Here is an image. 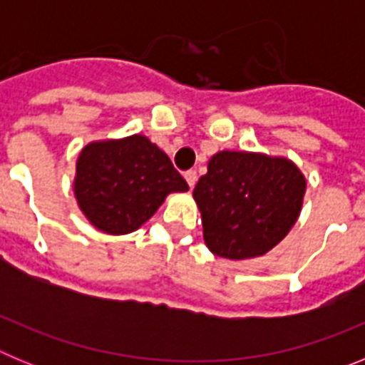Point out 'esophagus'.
Instances as JSON below:
<instances>
[{
	"label": "esophagus",
	"mask_w": 365,
	"mask_h": 365,
	"mask_svg": "<svg viewBox=\"0 0 365 365\" xmlns=\"http://www.w3.org/2000/svg\"><path fill=\"white\" fill-rule=\"evenodd\" d=\"M185 179L186 182H188L190 188H193L195 182H197V173H195V170H188V172H185Z\"/></svg>",
	"instance_id": "esophagus-1"
}]
</instances>
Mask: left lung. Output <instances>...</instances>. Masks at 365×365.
<instances>
[{"mask_svg":"<svg viewBox=\"0 0 365 365\" xmlns=\"http://www.w3.org/2000/svg\"><path fill=\"white\" fill-rule=\"evenodd\" d=\"M305 188V175L285 157L217 151L193 188L208 250L227 259L272 250L298 221Z\"/></svg>","mask_w":365,"mask_h":365,"instance_id":"left-lung-1","label":"left lung"}]
</instances>
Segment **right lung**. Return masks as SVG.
Segmentation results:
<instances>
[{
  "label": "right lung",
  "instance_id": "obj_1",
  "mask_svg": "<svg viewBox=\"0 0 365 365\" xmlns=\"http://www.w3.org/2000/svg\"><path fill=\"white\" fill-rule=\"evenodd\" d=\"M73 190L93 227L122 235L143 227L170 193L188 192V185L157 144L131 135L83 146Z\"/></svg>",
  "mask_w": 365,
  "mask_h": 365
}]
</instances>
